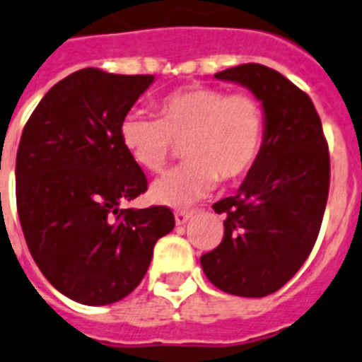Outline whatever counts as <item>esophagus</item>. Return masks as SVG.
Listing matches in <instances>:
<instances>
[{"label":"esophagus","instance_id":"34e87169","mask_svg":"<svg viewBox=\"0 0 362 362\" xmlns=\"http://www.w3.org/2000/svg\"><path fill=\"white\" fill-rule=\"evenodd\" d=\"M192 214L194 211H175V223H177V226H183V223H187L188 220L192 218Z\"/></svg>","mask_w":362,"mask_h":362}]
</instances>
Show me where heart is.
Wrapping results in <instances>:
<instances>
[{
	"instance_id": "1",
	"label": "heart",
	"mask_w": 362,
	"mask_h": 362,
	"mask_svg": "<svg viewBox=\"0 0 362 362\" xmlns=\"http://www.w3.org/2000/svg\"><path fill=\"white\" fill-rule=\"evenodd\" d=\"M157 120L127 112L120 122V142L133 163L159 174L183 146L185 166L151 185L160 205L185 207L216 187L235 183L261 157L264 110L250 92L228 94L214 86H187L164 95L155 105Z\"/></svg>"
}]
</instances>
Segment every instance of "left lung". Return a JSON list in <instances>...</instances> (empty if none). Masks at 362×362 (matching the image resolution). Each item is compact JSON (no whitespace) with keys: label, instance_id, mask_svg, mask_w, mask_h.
<instances>
[{"label":"left lung","instance_id":"left-lung-1","mask_svg":"<svg viewBox=\"0 0 362 362\" xmlns=\"http://www.w3.org/2000/svg\"><path fill=\"white\" fill-rule=\"evenodd\" d=\"M214 77L250 88L267 129L238 192L213 205L226 214L223 238L199 262L220 291L262 298L292 279L315 246L329 194V151L310 98L279 71L250 62Z\"/></svg>","mask_w":362,"mask_h":362}]
</instances>
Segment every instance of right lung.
Instances as JSON below:
<instances>
[{
    "mask_svg": "<svg viewBox=\"0 0 362 362\" xmlns=\"http://www.w3.org/2000/svg\"><path fill=\"white\" fill-rule=\"evenodd\" d=\"M153 76L85 68L33 110L16 155V207L27 247L57 291L109 305L136 288L155 242L175 226L168 207L124 209L148 179L120 142V122Z\"/></svg>",
    "mask_w": 362,
    "mask_h": 362,
    "instance_id": "right-lung-1",
    "label": "right lung"
}]
</instances>
